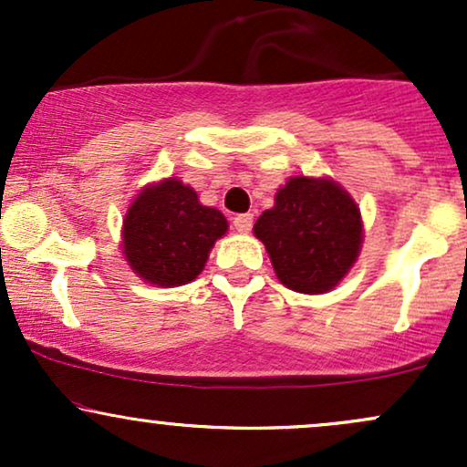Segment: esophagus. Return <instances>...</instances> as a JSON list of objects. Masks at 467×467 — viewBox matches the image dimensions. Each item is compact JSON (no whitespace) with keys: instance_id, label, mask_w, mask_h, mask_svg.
<instances>
[{"instance_id":"esophagus-1","label":"esophagus","mask_w":467,"mask_h":467,"mask_svg":"<svg viewBox=\"0 0 467 467\" xmlns=\"http://www.w3.org/2000/svg\"><path fill=\"white\" fill-rule=\"evenodd\" d=\"M252 222H254V217L250 215V213H244V215H237L233 219V223H234V228L239 230V233H250L252 230Z\"/></svg>"}]
</instances>
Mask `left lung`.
<instances>
[{"mask_svg": "<svg viewBox=\"0 0 467 467\" xmlns=\"http://www.w3.org/2000/svg\"><path fill=\"white\" fill-rule=\"evenodd\" d=\"M283 285L301 294L334 289L362 248L360 208L327 178L296 175L254 223Z\"/></svg>", "mask_w": 467, "mask_h": 467, "instance_id": "8db88e82", "label": "left lung"}]
</instances>
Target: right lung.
I'll use <instances>...</instances> for the list:
<instances>
[{
  "label": "right lung",
  "instance_id": "obj_1",
  "mask_svg": "<svg viewBox=\"0 0 467 467\" xmlns=\"http://www.w3.org/2000/svg\"><path fill=\"white\" fill-rule=\"evenodd\" d=\"M228 230L217 208L169 178L138 192L122 222V254L142 281L178 287L200 276L211 248Z\"/></svg>",
  "mask_w": 467,
  "mask_h": 467
}]
</instances>
